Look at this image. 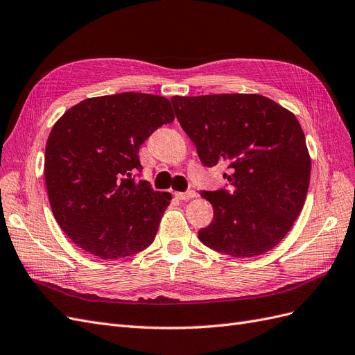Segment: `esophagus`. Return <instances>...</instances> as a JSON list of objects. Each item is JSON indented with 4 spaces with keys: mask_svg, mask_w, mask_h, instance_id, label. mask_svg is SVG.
Returning a JSON list of instances; mask_svg holds the SVG:
<instances>
[{
    "mask_svg": "<svg viewBox=\"0 0 355 355\" xmlns=\"http://www.w3.org/2000/svg\"><path fill=\"white\" fill-rule=\"evenodd\" d=\"M176 197L179 200H191V198H196L197 197V192L196 191H185V192H176Z\"/></svg>",
    "mask_w": 355,
    "mask_h": 355,
    "instance_id": "esophagus-1",
    "label": "esophagus"
}]
</instances>
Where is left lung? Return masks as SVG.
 Segmentation results:
<instances>
[{
	"label": "left lung",
	"mask_w": 355,
	"mask_h": 355,
	"mask_svg": "<svg viewBox=\"0 0 355 355\" xmlns=\"http://www.w3.org/2000/svg\"><path fill=\"white\" fill-rule=\"evenodd\" d=\"M171 105L201 163L228 166L230 184L202 191L213 220L200 241L234 257L280 243L304 207L311 159L296 116L261 94L173 96Z\"/></svg>",
	"instance_id": "8db88e82"
}]
</instances>
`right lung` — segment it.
Returning <instances> with one entry per match:
<instances>
[{"mask_svg":"<svg viewBox=\"0 0 355 355\" xmlns=\"http://www.w3.org/2000/svg\"><path fill=\"white\" fill-rule=\"evenodd\" d=\"M175 120L166 98L118 93L72 106L53 125L44 175L59 227L84 252L121 259L151 245L168 192L141 176V145Z\"/></svg>","mask_w":355,"mask_h":355,"instance_id":"1","label":"right lung"}]
</instances>
